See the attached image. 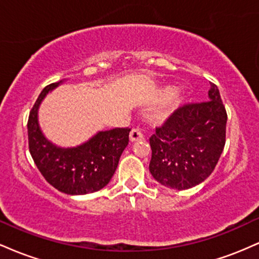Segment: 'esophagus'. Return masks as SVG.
Returning <instances> with one entry per match:
<instances>
[{"mask_svg":"<svg viewBox=\"0 0 259 259\" xmlns=\"http://www.w3.org/2000/svg\"><path fill=\"white\" fill-rule=\"evenodd\" d=\"M129 139H130V141H132V142L141 141V140H144V134L140 132L139 129H133L132 132H130Z\"/></svg>","mask_w":259,"mask_h":259,"instance_id":"obj_1","label":"esophagus"}]
</instances>
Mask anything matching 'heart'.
Returning a JSON list of instances; mask_svg holds the SVG:
<instances>
[{"instance_id": "heart-1", "label": "heart", "mask_w": 259, "mask_h": 259, "mask_svg": "<svg viewBox=\"0 0 259 259\" xmlns=\"http://www.w3.org/2000/svg\"><path fill=\"white\" fill-rule=\"evenodd\" d=\"M171 94H173V89H171V88H165L164 90H163V92H162L163 96H169V95H171ZM180 102H181V96H180V95H179V94H174L173 99H171L170 108H171V109L177 108V107L180 105ZM169 113H170L169 111H165V112L159 113L158 119H164V118H167L168 115H169Z\"/></svg>"}]
</instances>
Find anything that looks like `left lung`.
Segmentation results:
<instances>
[{"label": "left lung", "instance_id": "1", "mask_svg": "<svg viewBox=\"0 0 259 259\" xmlns=\"http://www.w3.org/2000/svg\"><path fill=\"white\" fill-rule=\"evenodd\" d=\"M209 101L180 107L150 138V171L163 186L191 189L214 170L225 145L228 115L218 88Z\"/></svg>", "mask_w": 259, "mask_h": 259}]
</instances>
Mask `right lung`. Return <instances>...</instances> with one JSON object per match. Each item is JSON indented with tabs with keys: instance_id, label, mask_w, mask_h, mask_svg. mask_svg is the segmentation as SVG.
Masks as SVG:
<instances>
[{
	"instance_id": "right-lung-1",
	"label": "right lung",
	"mask_w": 259,
	"mask_h": 259,
	"mask_svg": "<svg viewBox=\"0 0 259 259\" xmlns=\"http://www.w3.org/2000/svg\"><path fill=\"white\" fill-rule=\"evenodd\" d=\"M64 80L44 89L28 120L29 151L49 184L67 195H86L103 189L112 179L129 142V127H115L95 134L74 147H61L44 135L38 108L45 97Z\"/></svg>"
}]
</instances>
